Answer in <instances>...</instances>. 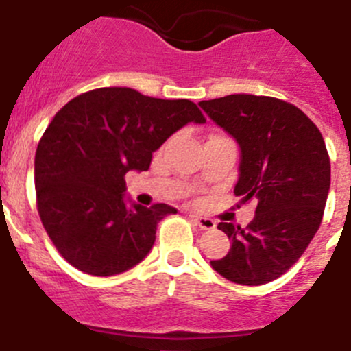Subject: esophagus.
<instances>
[{"label": "esophagus", "mask_w": 351, "mask_h": 351, "mask_svg": "<svg viewBox=\"0 0 351 351\" xmlns=\"http://www.w3.org/2000/svg\"><path fill=\"white\" fill-rule=\"evenodd\" d=\"M191 219L195 220V223L198 226L199 229H205V231H210V229H215V220L213 219H208V217H202V215H196V213H193Z\"/></svg>", "instance_id": "1"}]
</instances>
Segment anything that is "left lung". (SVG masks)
Wrapping results in <instances>:
<instances>
[{"instance_id": "8db88e82", "label": "left lung", "mask_w": 351, "mask_h": 351, "mask_svg": "<svg viewBox=\"0 0 351 351\" xmlns=\"http://www.w3.org/2000/svg\"><path fill=\"white\" fill-rule=\"evenodd\" d=\"M199 106L241 148L234 195L256 199L246 228L217 226L232 243L210 263L232 282L265 285L295 265L322 222L331 184L326 143L298 106L272 96L229 95Z\"/></svg>"}]
</instances>
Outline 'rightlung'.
Instances as JSON below:
<instances>
[{"label":"right lung","instance_id":"1","mask_svg":"<svg viewBox=\"0 0 351 351\" xmlns=\"http://www.w3.org/2000/svg\"><path fill=\"white\" fill-rule=\"evenodd\" d=\"M188 122H205L193 101L131 88L93 89L56 112L36 149V203L70 265L113 276L148 255L156 223L178 210L125 205V173L148 170L153 152Z\"/></svg>","mask_w":351,"mask_h":351}]
</instances>
